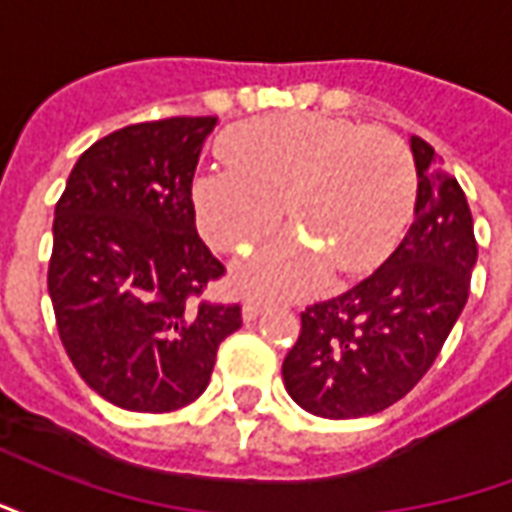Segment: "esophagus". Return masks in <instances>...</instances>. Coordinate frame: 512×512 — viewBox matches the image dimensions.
Listing matches in <instances>:
<instances>
[{"label": "esophagus", "instance_id": "obj_1", "mask_svg": "<svg viewBox=\"0 0 512 512\" xmlns=\"http://www.w3.org/2000/svg\"><path fill=\"white\" fill-rule=\"evenodd\" d=\"M263 310H266V301L263 299H246L244 301V321H255L257 315H263Z\"/></svg>", "mask_w": 512, "mask_h": 512}]
</instances>
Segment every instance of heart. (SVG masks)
<instances>
[{"instance_id": "1", "label": "heart", "mask_w": 512, "mask_h": 512, "mask_svg": "<svg viewBox=\"0 0 512 512\" xmlns=\"http://www.w3.org/2000/svg\"><path fill=\"white\" fill-rule=\"evenodd\" d=\"M230 167L194 183L202 233L244 252L282 219L310 240L285 238L235 266V285L268 296L315 290L329 263L340 274L373 268L406 224L414 169L386 128L326 115H271L233 128L222 142Z\"/></svg>"}]
</instances>
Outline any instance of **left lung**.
<instances>
[{"label": "left lung", "mask_w": 512, "mask_h": 512, "mask_svg": "<svg viewBox=\"0 0 512 512\" xmlns=\"http://www.w3.org/2000/svg\"><path fill=\"white\" fill-rule=\"evenodd\" d=\"M417 205L406 238L367 279L301 312L282 362L288 395L323 419H356L406 397L436 362L469 299L472 211L433 147L411 136Z\"/></svg>", "instance_id": "obj_1"}]
</instances>
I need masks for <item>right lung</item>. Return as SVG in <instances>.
Returning <instances> with one entry per match:
<instances>
[{
	"label": "right lung",
	"instance_id": "obj_1",
	"mask_svg": "<svg viewBox=\"0 0 512 512\" xmlns=\"http://www.w3.org/2000/svg\"><path fill=\"white\" fill-rule=\"evenodd\" d=\"M216 117H167L87 147L54 208L49 296L84 384L142 414L189 406L241 304L202 299L224 266L194 224L191 180Z\"/></svg>",
	"mask_w": 512,
	"mask_h": 512
}]
</instances>
